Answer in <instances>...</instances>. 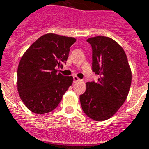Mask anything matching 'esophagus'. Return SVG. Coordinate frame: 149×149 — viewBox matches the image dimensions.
<instances>
[{
    "instance_id": "1",
    "label": "esophagus",
    "mask_w": 149,
    "mask_h": 149,
    "mask_svg": "<svg viewBox=\"0 0 149 149\" xmlns=\"http://www.w3.org/2000/svg\"><path fill=\"white\" fill-rule=\"evenodd\" d=\"M80 80H81V79H79V78H78L77 76H74V77H73V81H74V83L79 82V81H80Z\"/></svg>"
}]
</instances>
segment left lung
Masks as SVG:
<instances>
[{
  "label": "left lung",
  "mask_w": 149,
  "mask_h": 149,
  "mask_svg": "<svg viewBox=\"0 0 149 149\" xmlns=\"http://www.w3.org/2000/svg\"><path fill=\"white\" fill-rule=\"evenodd\" d=\"M87 41L92 47V70L99 76L97 82H87L79 96L83 111L96 121H104L116 114L127 97L131 70L126 53L117 42L103 36Z\"/></svg>",
  "instance_id": "left-lung-1"
}]
</instances>
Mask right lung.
Listing matches in <instances>:
<instances>
[{"label": "right lung", "mask_w": 149, "mask_h": 149, "mask_svg": "<svg viewBox=\"0 0 149 149\" xmlns=\"http://www.w3.org/2000/svg\"><path fill=\"white\" fill-rule=\"evenodd\" d=\"M77 40L47 33L31 44L22 57L17 71V87L24 105L36 114L52 112L72 85V77L57 73Z\"/></svg>", "instance_id": "obj_1"}]
</instances>
